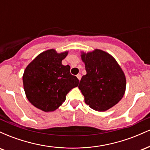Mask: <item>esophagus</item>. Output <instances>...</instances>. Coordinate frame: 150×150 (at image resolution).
Masks as SVG:
<instances>
[{
    "label": "esophagus",
    "instance_id": "esophagus-1",
    "mask_svg": "<svg viewBox=\"0 0 150 150\" xmlns=\"http://www.w3.org/2000/svg\"><path fill=\"white\" fill-rule=\"evenodd\" d=\"M81 77H82V76H81V75H80V74H77V79H78L79 80H80V79H81Z\"/></svg>",
    "mask_w": 150,
    "mask_h": 150
}]
</instances>
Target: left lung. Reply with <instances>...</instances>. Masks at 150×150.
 I'll return each mask as SVG.
<instances>
[{
    "mask_svg": "<svg viewBox=\"0 0 150 150\" xmlns=\"http://www.w3.org/2000/svg\"><path fill=\"white\" fill-rule=\"evenodd\" d=\"M87 74L81 78L78 87L89 107L97 111L109 109L125 94L126 80L115 58L99 49L82 53Z\"/></svg>",
    "mask_w": 150,
    "mask_h": 150,
    "instance_id": "left-lung-1",
    "label": "left lung"
}]
</instances>
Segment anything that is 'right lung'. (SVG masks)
Here are the masks:
<instances>
[{
    "instance_id": "1",
    "label": "right lung",
    "mask_w": 150,
    "mask_h": 150,
    "mask_svg": "<svg viewBox=\"0 0 150 150\" xmlns=\"http://www.w3.org/2000/svg\"><path fill=\"white\" fill-rule=\"evenodd\" d=\"M68 51H44L27 66L22 80L27 99L45 112L53 111L65 101L67 94L78 86L79 80L70 74V65L62 64Z\"/></svg>"
}]
</instances>
